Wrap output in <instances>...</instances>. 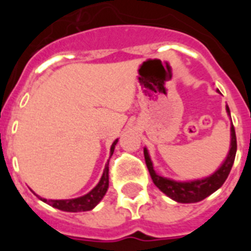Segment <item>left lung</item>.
I'll return each instance as SVG.
<instances>
[{
  "label": "left lung",
  "instance_id": "1",
  "mask_svg": "<svg viewBox=\"0 0 251 251\" xmlns=\"http://www.w3.org/2000/svg\"><path fill=\"white\" fill-rule=\"evenodd\" d=\"M219 92V90H217ZM226 112L230 115L229 106L226 105ZM235 154H236V136H235V128L231 124V143H230V150L226 159L223 162V165L215 171L211 176L201 179H194V181H187V182H179L175 179L166 178L156 174L153 170V163L151 161V157L148 154L147 148H145V159L147 165L150 175L152 177L153 183L161 190L165 195H167L170 199L181 203H192L199 202L203 200L211 194H214L216 190L224 185L232 165L235 161Z\"/></svg>",
  "mask_w": 251,
  "mask_h": 251
}]
</instances>
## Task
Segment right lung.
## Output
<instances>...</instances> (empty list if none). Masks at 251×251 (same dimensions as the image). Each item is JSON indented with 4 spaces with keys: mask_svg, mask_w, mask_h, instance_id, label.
I'll list each match as a JSON object with an SVG mask.
<instances>
[{
    "mask_svg": "<svg viewBox=\"0 0 251 251\" xmlns=\"http://www.w3.org/2000/svg\"><path fill=\"white\" fill-rule=\"evenodd\" d=\"M118 139H115L113 142L112 147H110V157H112L113 152H114L115 145H117ZM109 157V158H110ZM109 186V159L106 162L105 168L103 171V176H101L100 181L98 185L93 188L92 191L88 192L86 195L81 197H76V199H70V200H46L43 197L37 196L41 201L46 202L48 205L52 206L55 208H59L61 211H68V212H81V211H89L93 210L95 206L98 205L101 201V199L105 195L106 190Z\"/></svg>",
    "mask_w": 251,
    "mask_h": 251,
    "instance_id": "1",
    "label": "right lung"
}]
</instances>
